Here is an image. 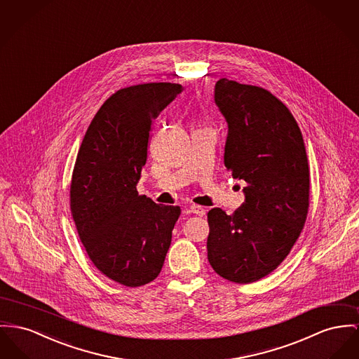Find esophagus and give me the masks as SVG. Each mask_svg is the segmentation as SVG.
I'll list each match as a JSON object with an SVG mask.
<instances>
[{"mask_svg": "<svg viewBox=\"0 0 359 359\" xmlns=\"http://www.w3.org/2000/svg\"><path fill=\"white\" fill-rule=\"evenodd\" d=\"M189 211H191V214H196V215H205V210L203 207H200V205H196V204H193V205L189 207Z\"/></svg>", "mask_w": 359, "mask_h": 359, "instance_id": "1", "label": "esophagus"}]
</instances>
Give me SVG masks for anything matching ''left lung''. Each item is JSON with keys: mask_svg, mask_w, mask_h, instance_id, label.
<instances>
[{"mask_svg": "<svg viewBox=\"0 0 359 359\" xmlns=\"http://www.w3.org/2000/svg\"><path fill=\"white\" fill-rule=\"evenodd\" d=\"M215 103L229 125L224 166L243 180L245 203L208 212V262L234 283L276 269L299 237L309 210V165L291 111L262 87L220 79Z\"/></svg>", "mask_w": 359, "mask_h": 359, "instance_id": "left-lung-1", "label": "left lung"}]
</instances>
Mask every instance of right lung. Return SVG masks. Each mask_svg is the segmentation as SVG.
<instances>
[{"instance_id":"right-lung-1","label":"right lung","mask_w":359,"mask_h":359,"mask_svg":"<svg viewBox=\"0 0 359 359\" xmlns=\"http://www.w3.org/2000/svg\"><path fill=\"white\" fill-rule=\"evenodd\" d=\"M181 91L175 83L121 88L97 110L76 158L71 211L79 237L96 268L123 286L161 273L181 215L136 189L152 121Z\"/></svg>"}]
</instances>
